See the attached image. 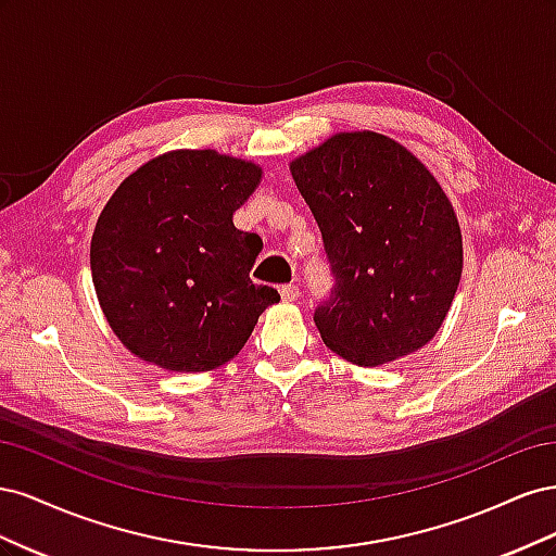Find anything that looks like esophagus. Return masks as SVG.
I'll return each mask as SVG.
<instances>
[{
    "mask_svg": "<svg viewBox=\"0 0 556 556\" xmlns=\"http://www.w3.org/2000/svg\"><path fill=\"white\" fill-rule=\"evenodd\" d=\"M280 299L285 301V304H292V301L299 299V288L296 285H282L280 288Z\"/></svg>",
    "mask_w": 556,
    "mask_h": 556,
    "instance_id": "1",
    "label": "esophagus"
}]
</instances>
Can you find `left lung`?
Returning a JSON list of instances; mask_svg holds the SVG:
<instances>
[{
	"label": "left lung",
	"mask_w": 556,
	"mask_h": 556,
	"mask_svg": "<svg viewBox=\"0 0 556 556\" xmlns=\"http://www.w3.org/2000/svg\"><path fill=\"white\" fill-rule=\"evenodd\" d=\"M336 288L315 311L325 345L374 368L425 348L457 294L464 243L441 182L384 134L336 131L290 162Z\"/></svg>",
	"instance_id": "left-lung-1"
}]
</instances>
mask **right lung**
<instances>
[{"label":"right lung","instance_id":"right-lung-1","mask_svg":"<svg viewBox=\"0 0 556 556\" xmlns=\"http://www.w3.org/2000/svg\"><path fill=\"white\" fill-rule=\"evenodd\" d=\"M260 164L178 148L131 172L99 213L90 268L99 306L134 357L201 374L243 350L280 294L250 280L262 239L233 227Z\"/></svg>","mask_w":556,"mask_h":556}]
</instances>
